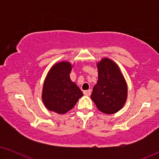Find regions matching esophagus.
Returning <instances> with one entry per match:
<instances>
[{"instance_id":"1","label":"esophagus","mask_w":159,"mask_h":159,"mask_svg":"<svg viewBox=\"0 0 159 159\" xmlns=\"http://www.w3.org/2000/svg\"><path fill=\"white\" fill-rule=\"evenodd\" d=\"M83 93H84V95H87V96H89V95H90V94H91V90H84V92H83Z\"/></svg>"}]
</instances>
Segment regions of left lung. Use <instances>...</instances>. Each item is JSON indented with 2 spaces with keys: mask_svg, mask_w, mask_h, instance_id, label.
Returning <instances> with one entry per match:
<instances>
[{
  "mask_svg": "<svg viewBox=\"0 0 159 159\" xmlns=\"http://www.w3.org/2000/svg\"><path fill=\"white\" fill-rule=\"evenodd\" d=\"M98 80L91 99L98 109L106 114L118 112L127 98V84L118 65L108 58L97 63Z\"/></svg>",
  "mask_w": 159,
  "mask_h": 159,
  "instance_id": "1",
  "label": "left lung"
}]
</instances>
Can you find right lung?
Listing matches in <instances>:
<instances>
[{
	"label": "right lung",
	"mask_w": 159,
	"mask_h": 159,
	"mask_svg": "<svg viewBox=\"0 0 159 159\" xmlns=\"http://www.w3.org/2000/svg\"><path fill=\"white\" fill-rule=\"evenodd\" d=\"M72 64L69 61L56 63L50 69L43 83L42 100L51 111L64 114L72 109L83 93L70 79Z\"/></svg>",
	"instance_id": "right-lung-1"
}]
</instances>
